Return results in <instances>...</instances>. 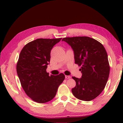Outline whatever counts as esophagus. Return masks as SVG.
Segmentation results:
<instances>
[{"label":"esophagus","instance_id":"1","mask_svg":"<svg viewBox=\"0 0 123 123\" xmlns=\"http://www.w3.org/2000/svg\"><path fill=\"white\" fill-rule=\"evenodd\" d=\"M65 78H66V79H70V78H71V76L69 75H65Z\"/></svg>","mask_w":123,"mask_h":123}]
</instances>
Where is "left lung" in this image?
Masks as SVG:
<instances>
[{
  "label": "left lung",
  "mask_w": 123,
  "mask_h": 123,
  "mask_svg": "<svg viewBox=\"0 0 123 123\" xmlns=\"http://www.w3.org/2000/svg\"><path fill=\"white\" fill-rule=\"evenodd\" d=\"M62 41L71 47L75 63L81 66V78L72 77L76 82L72 93L81 100L95 99L104 90L109 76L110 66L105 48L89 37H66Z\"/></svg>",
  "instance_id": "8db88e82"
}]
</instances>
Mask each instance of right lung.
<instances>
[{
	"mask_svg": "<svg viewBox=\"0 0 123 123\" xmlns=\"http://www.w3.org/2000/svg\"><path fill=\"white\" fill-rule=\"evenodd\" d=\"M61 39H37L26 44L20 51L17 73L25 92L37 103L51 100L65 78L62 73L49 76L46 72L51 50Z\"/></svg>",
	"mask_w": 123,
	"mask_h": 123,
	"instance_id": "obj_1",
	"label": "right lung"
}]
</instances>
